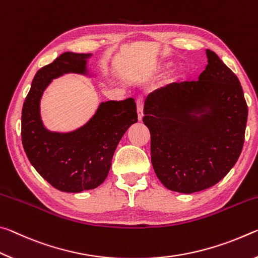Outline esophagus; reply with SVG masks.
I'll return each mask as SVG.
<instances>
[{
	"mask_svg": "<svg viewBox=\"0 0 258 258\" xmlns=\"http://www.w3.org/2000/svg\"><path fill=\"white\" fill-rule=\"evenodd\" d=\"M137 115L138 120L142 121L143 116H144V101H143L142 98L137 99Z\"/></svg>",
	"mask_w": 258,
	"mask_h": 258,
	"instance_id": "34e87169",
	"label": "esophagus"
}]
</instances>
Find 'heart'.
<instances>
[{
	"label": "heart",
	"mask_w": 258,
	"mask_h": 258,
	"mask_svg": "<svg viewBox=\"0 0 258 258\" xmlns=\"http://www.w3.org/2000/svg\"><path fill=\"white\" fill-rule=\"evenodd\" d=\"M170 67H171L170 62H164V64H161V65L155 67L153 72L154 73H164V72H167L169 69H170Z\"/></svg>",
	"instance_id": "obj_1"
}]
</instances>
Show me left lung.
Wrapping results in <instances>:
<instances>
[{
    "mask_svg": "<svg viewBox=\"0 0 258 258\" xmlns=\"http://www.w3.org/2000/svg\"><path fill=\"white\" fill-rule=\"evenodd\" d=\"M198 81L171 83L149 95L143 122L151 133V161L171 191L209 188L238 161L248 107L236 75L212 50Z\"/></svg>",
    "mask_w": 258,
    "mask_h": 258,
    "instance_id": "8db88e82",
    "label": "left lung"
}]
</instances>
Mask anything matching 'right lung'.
I'll list each match as a JSON object with an SVG mask.
<instances>
[{"instance_id":"obj_1","label":"right lung","mask_w":258,"mask_h":258,"mask_svg":"<svg viewBox=\"0 0 258 258\" xmlns=\"http://www.w3.org/2000/svg\"><path fill=\"white\" fill-rule=\"evenodd\" d=\"M92 53L64 52L37 71L22 112V141L29 162L54 188L79 193L98 187L106 179L113 154L126 130L137 122L133 98L101 101L87 123L69 133L50 132L40 104L52 80L75 73L92 77Z\"/></svg>"}]
</instances>
